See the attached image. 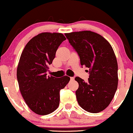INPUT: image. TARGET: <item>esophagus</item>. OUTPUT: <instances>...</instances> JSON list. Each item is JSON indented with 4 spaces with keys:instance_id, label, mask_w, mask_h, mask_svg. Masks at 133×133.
Returning <instances> with one entry per match:
<instances>
[{
    "instance_id": "obj_1",
    "label": "esophagus",
    "mask_w": 133,
    "mask_h": 133,
    "mask_svg": "<svg viewBox=\"0 0 133 133\" xmlns=\"http://www.w3.org/2000/svg\"><path fill=\"white\" fill-rule=\"evenodd\" d=\"M74 78H75L73 77H70V80H71V81H74Z\"/></svg>"
}]
</instances>
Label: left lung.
<instances>
[{
	"instance_id": "obj_1",
	"label": "left lung",
	"mask_w": 133,
	"mask_h": 133,
	"mask_svg": "<svg viewBox=\"0 0 133 133\" xmlns=\"http://www.w3.org/2000/svg\"><path fill=\"white\" fill-rule=\"evenodd\" d=\"M65 35L79 56L81 65L89 68L88 82L78 77L75 78L78 83L75 92L77 102L87 112H100L109 105L117 89L118 65L112 47L91 31Z\"/></svg>"
}]
</instances>
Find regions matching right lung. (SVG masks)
<instances>
[{"label":"right lung","instance_id":"obj_1","mask_svg":"<svg viewBox=\"0 0 133 133\" xmlns=\"http://www.w3.org/2000/svg\"><path fill=\"white\" fill-rule=\"evenodd\" d=\"M65 40L61 33H41L26 44L21 55L17 68L19 90L28 107L38 115H48L58 108L59 91L70 79L66 75L56 78L46 74Z\"/></svg>","mask_w":133,"mask_h":133}]
</instances>
